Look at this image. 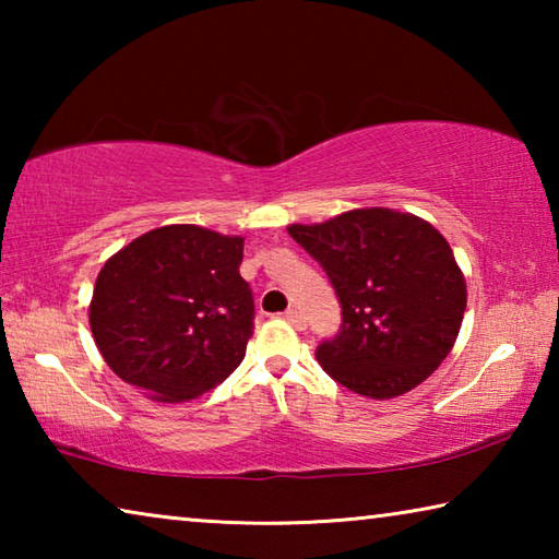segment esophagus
<instances>
[{
  "mask_svg": "<svg viewBox=\"0 0 559 559\" xmlns=\"http://www.w3.org/2000/svg\"><path fill=\"white\" fill-rule=\"evenodd\" d=\"M283 318H286L293 328H298V330L306 328V318H302V313H300L298 308H288L286 313H283Z\"/></svg>",
  "mask_w": 559,
  "mask_h": 559,
  "instance_id": "34e87169",
  "label": "esophagus"
}]
</instances>
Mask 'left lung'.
Instances as JSON below:
<instances>
[{
  "instance_id": "left-lung-1",
  "label": "left lung",
  "mask_w": 559,
  "mask_h": 559,
  "mask_svg": "<svg viewBox=\"0 0 559 559\" xmlns=\"http://www.w3.org/2000/svg\"><path fill=\"white\" fill-rule=\"evenodd\" d=\"M288 234L325 269L343 308L340 333L316 349L335 382L392 400L437 370L459 337L466 278L429 222L367 206Z\"/></svg>"
}]
</instances>
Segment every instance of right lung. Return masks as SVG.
Segmentation results:
<instances>
[{
    "label": "right lung",
    "instance_id": "obj_1",
    "mask_svg": "<svg viewBox=\"0 0 559 559\" xmlns=\"http://www.w3.org/2000/svg\"><path fill=\"white\" fill-rule=\"evenodd\" d=\"M241 236L194 224L147 231L106 261L88 320L103 359L155 402L197 400L224 382L253 333Z\"/></svg>",
    "mask_w": 559,
    "mask_h": 559
}]
</instances>
